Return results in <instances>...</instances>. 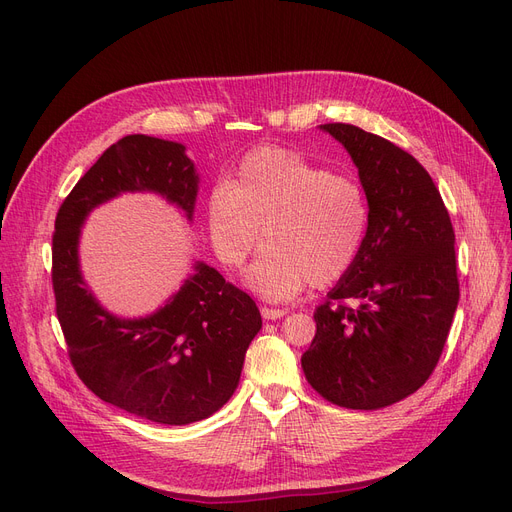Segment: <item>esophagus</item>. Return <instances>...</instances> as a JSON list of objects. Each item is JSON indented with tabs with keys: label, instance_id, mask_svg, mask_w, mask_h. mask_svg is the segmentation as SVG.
<instances>
[{
	"label": "esophagus",
	"instance_id": "34e87169",
	"mask_svg": "<svg viewBox=\"0 0 512 512\" xmlns=\"http://www.w3.org/2000/svg\"><path fill=\"white\" fill-rule=\"evenodd\" d=\"M286 313H288V309H272V307H263V309H261V315H263V319H267V321H276V319L284 317Z\"/></svg>",
	"mask_w": 512,
	"mask_h": 512
}]
</instances>
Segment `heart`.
I'll use <instances>...</instances> for the list:
<instances>
[{"label":"heart","instance_id":"heart-1","mask_svg":"<svg viewBox=\"0 0 512 512\" xmlns=\"http://www.w3.org/2000/svg\"><path fill=\"white\" fill-rule=\"evenodd\" d=\"M207 224L215 253L234 270L257 249L263 230L267 247L245 282L278 303L351 270L367 236L369 207L355 178L292 149L261 147L242 157L228 186L213 188Z\"/></svg>","mask_w":512,"mask_h":512}]
</instances>
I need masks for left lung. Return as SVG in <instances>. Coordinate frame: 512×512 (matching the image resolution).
I'll list each match as a JSON object with an SVG mask.
<instances>
[{
    "label": "left lung",
    "instance_id": "8db88e82",
    "mask_svg": "<svg viewBox=\"0 0 512 512\" xmlns=\"http://www.w3.org/2000/svg\"><path fill=\"white\" fill-rule=\"evenodd\" d=\"M348 151L369 205L363 249L301 357L307 382L338 407L375 411L417 392L459 305L454 230L438 188L405 149L353 124H321Z\"/></svg>",
    "mask_w": 512,
    "mask_h": 512
}]
</instances>
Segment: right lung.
Instances as JSON below:
<instances>
[{
    "instance_id": "add662e5",
    "label": "right lung",
    "mask_w": 512,
    "mask_h": 512,
    "mask_svg": "<svg viewBox=\"0 0 512 512\" xmlns=\"http://www.w3.org/2000/svg\"><path fill=\"white\" fill-rule=\"evenodd\" d=\"M122 193H155L193 222L199 174L184 145L128 134L76 182L56 218L51 274L70 361L93 394L132 415L164 425L207 419L234 394L261 313L203 261L153 313L107 311L80 272L78 242L89 213Z\"/></svg>"
}]
</instances>
